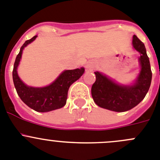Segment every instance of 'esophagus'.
<instances>
[{"label":"esophagus","mask_w":160,"mask_h":160,"mask_svg":"<svg viewBox=\"0 0 160 160\" xmlns=\"http://www.w3.org/2000/svg\"><path fill=\"white\" fill-rule=\"evenodd\" d=\"M94 67H95V65L92 62H89L88 64L86 65V69H87V71L91 72L94 69Z\"/></svg>","instance_id":"34e87169"}]
</instances>
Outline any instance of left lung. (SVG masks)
<instances>
[{"instance_id":"1","label":"left lung","mask_w":160,"mask_h":160,"mask_svg":"<svg viewBox=\"0 0 160 160\" xmlns=\"http://www.w3.org/2000/svg\"><path fill=\"white\" fill-rule=\"evenodd\" d=\"M133 47L140 53L141 70L136 82L132 86L119 85L99 72L92 86V96L100 108L114 112H126L136 107L144 99L152 82V72L144 44L133 36Z\"/></svg>"}]
</instances>
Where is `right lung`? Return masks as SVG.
I'll return each instance as SVG.
<instances>
[{
    "mask_svg": "<svg viewBox=\"0 0 160 160\" xmlns=\"http://www.w3.org/2000/svg\"><path fill=\"white\" fill-rule=\"evenodd\" d=\"M37 37L35 36L26 41L21 46L20 52L16 57L14 63L12 79L17 94L21 100L37 112H46L64 107L67 101L68 88L83 75L84 68H81L73 70H66L52 83L44 88H32L25 85L18 77L17 68L24 48L33 41Z\"/></svg>",
    "mask_w": 160,
    "mask_h": 160,
    "instance_id": "right-lung-1",
    "label": "right lung"
}]
</instances>
